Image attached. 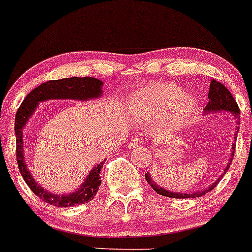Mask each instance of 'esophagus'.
<instances>
[{"label": "esophagus", "instance_id": "1", "mask_svg": "<svg viewBox=\"0 0 252 252\" xmlns=\"http://www.w3.org/2000/svg\"><path fill=\"white\" fill-rule=\"evenodd\" d=\"M145 144V140L143 138H134L129 141V146L130 148H138V146H141Z\"/></svg>", "mask_w": 252, "mask_h": 252}]
</instances>
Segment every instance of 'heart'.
<instances>
[{
    "instance_id": "obj_1",
    "label": "heart",
    "mask_w": 252,
    "mask_h": 252,
    "mask_svg": "<svg viewBox=\"0 0 252 252\" xmlns=\"http://www.w3.org/2000/svg\"><path fill=\"white\" fill-rule=\"evenodd\" d=\"M194 109V101L181 94L180 87L170 82L155 84L138 92L129 103V111L135 118L158 121L165 117L173 128L188 121Z\"/></svg>"
}]
</instances>
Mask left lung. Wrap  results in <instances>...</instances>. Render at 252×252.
Instances as JSON below:
<instances>
[{"label":"left lung","instance_id":"1","mask_svg":"<svg viewBox=\"0 0 252 252\" xmlns=\"http://www.w3.org/2000/svg\"><path fill=\"white\" fill-rule=\"evenodd\" d=\"M208 98L209 102L208 104L206 106V111L207 112H217V111H228L231 112L234 114L236 119V133H235V141L233 144V153H231V158L229 160L228 165H226L225 170H224V175L228 171V168L230 167V163L233 161L234 158V153H235V146H236V135H238L239 131V124H240V109H239L238 103H236L235 98L233 97V94H230L228 89L224 86L223 84L220 82L216 81V80H212L211 81V87H209V94H208ZM223 178V175L219 176L217 178V181L214 183H212L207 189L201 192H193V193H175V192H170L167 189H163L162 187L156 185L155 182L153 181L151 176L149 175V172L145 173V180L148 181L149 185L153 187V189L155 192H158V194L165 197H171V198H196V197H201L203 194H206L207 192H211L214 187L219 183V181Z\"/></svg>","mask_w":252,"mask_h":252}]
</instances>
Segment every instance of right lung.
<instances>
[{
    "label": "right lung",
    "instance_id": "obj_1",
    "mask_svg": "<svg viewBox=\"0 0 252 252\" xmlns=\"http://www.w3.org/2000/svg\"><path fill=\"white\" fill-rule=\"evenodd\" d=\"M102 94V81L94 79V77H70V79L61 80H50L44 84L39 85L38 87L31 91L23 99L16 113V121H14V131H16V156L17 163H18L19 172L24 178L31 191L35 193L39 198L43 199L46 203L55 207H72L75 204H84L91 201L96 196L101 186V168L103 167V162H99L94 170L89 173L87 180L81 186L79 191L70 194H51L44 191L43 188L35 182L33 176L27 168L23 158V126H26L27 121L32 117L36 104L39 102L46 101V99L55 98H66V99H89L99 97Z\"/></svg>",
    "mask_w": 252,
    "mask_h": 252
}]
</instances>
